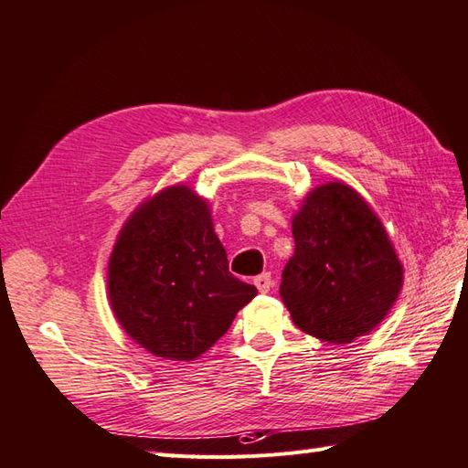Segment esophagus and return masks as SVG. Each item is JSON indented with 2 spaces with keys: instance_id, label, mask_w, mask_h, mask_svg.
<instances>
[{
  "instance_id": "obj_1",
  "label": "esophagus",
  "mask_w": 468,
  "mask_h": 468,
  "mask_svg": "<svg viewBox=\"0 0 468 468\" xmlns=\"http://www.w3.org/2000/svg\"><path fill=\"white\" fill-rule=\"evenodd\" d=\"M253 283L261 292H269L271 287H273V279H271V273H261L253 279Z\"/></svg>"
}]
</instances>
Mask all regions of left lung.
<instances>
[{
	"label": "left lung",
	"instance_id": "8db88e82",
	"mask_svg": "<svg viewBox=\"0 0 468 468\" xmlns=\"http://www.w3.org/2000/svg\"><path fill=\"white\" fill-rule=\"evenodd\" d=\"M295 255L281 299L292 323L335 345L373 331L403 287V267L383 223L345 183L313 189L292 217Z\"/></svg>",
	"mask_w": 468,
	"mask_h": 468
}]
</instances>
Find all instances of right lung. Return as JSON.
Segmentation results:
<instances>
[{
    "mask_svg": "<svg viewBox=\"0 0 468 468\" xmlns=\"http://www.w3.org/2000/svg\"><path fill=\"white\" fill-rule=\"evenodd\" d=\"M107 287L127 335L173 361L207 351L257 295L229 273L207 203L183 185L161 191L125 223Z\"/></svg>",
    "mask_w": 468,
    "mask_h": 468,
    "instance_id": "1",
    "label": "right lung"
}]
</instances>
